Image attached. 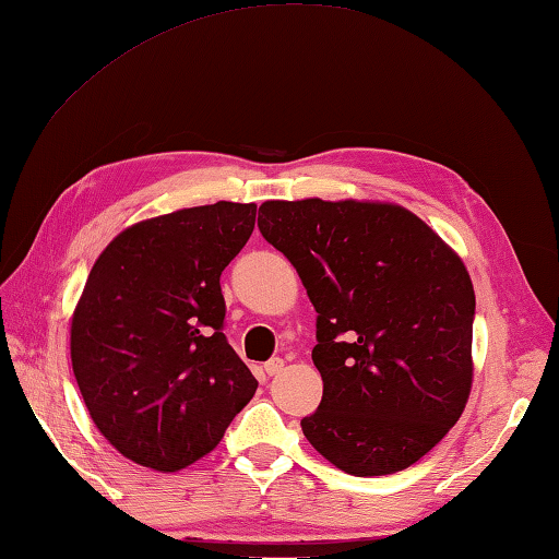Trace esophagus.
I'll return each instance as SVG.
<instances>
[{
  "instance_id": "1",
  "label": "esophagus",
  "mask_w": 559,
  "mask_h": 559,
  "mask_svg": "<svg viewBox=\"0 0 559 559\" xmlns=\"http://www.w3.org/2000/svg\"><path fill=\"white\" fill-rule=\"evenodd\" d=\"M283 367H285V361L281 359V357H274V359H269L266 365H264V371H266V376H276V373H281L283 371Z\"/></svg>"
}]
</instances>
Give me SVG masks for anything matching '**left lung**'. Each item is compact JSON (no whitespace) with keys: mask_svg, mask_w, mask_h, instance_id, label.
<instances>
[{"mask_svg":"<svg viewBox=\"0 0 559 559\" xmlns=\"http://www.w3.org/2000/svg\"><path fill=\"white\" fill-rule=\"evenodd\" d=\"M257 224L319 314L309 443L353 476L419 462L472 393L476 297L462 257L393 202L266 200Z\"/></svg>","mask_w":559,"mask_h":559,"instance_id":"left-lung-1","label":"left lung"}]
</instances>
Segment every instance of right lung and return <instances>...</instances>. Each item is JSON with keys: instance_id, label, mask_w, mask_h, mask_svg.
<instances>
[{"instance_id": "obj_1", "label": "right lung", "mask_w": 559, "mask_h": 559, "mask_svg": "<svg viewBox=\"0 0 559 559\" xmlns=\"http://www.w3.org/2000/svg\"><path fill=\"white\" fill-rule=\"evenodd\" d=\"M257 204L152 216L102 250L71 317V365L90 419L131 462L178 472L218 445L257 379L221 333V271Z\"/></svg>"}]
</instances>
